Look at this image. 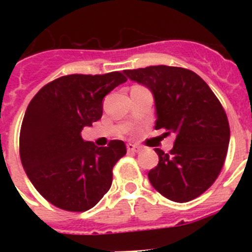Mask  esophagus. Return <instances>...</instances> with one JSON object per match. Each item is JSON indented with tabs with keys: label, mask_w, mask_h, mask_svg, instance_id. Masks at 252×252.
Segmentation results:
<instances>
[{
	"label": "esophagus",
	"mask_w": 252,
	"mask_h": 252,
	"mask_svg": "<svg viewBox=\"0 0 252 252\" xmlns=\"http://www.w3.org/2000/svg\"><path fill=\"white\" fill-rule=\"evenodd\" d=\"M126 148H127V151H130V153H139V151L141 150L139 146L133 145V144H127V145H126Z\"/></svg>",
	"instance_id": "obj_1"
}]
</instances>
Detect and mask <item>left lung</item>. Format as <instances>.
Masks as SVG:
<instances>
[{
	"instance_id": "left-lung-1",
	"label": "left lung",
	"mask_w": 252,
	"mask_h": 252,
	"mask_svg": "<svg viewBox=\"0 0 252 252\" xmlns=\"http://www.w3.org/2000/svg\"><path fill=\"white\" fill-rule=\"evenodd\" d=\"M124 73L153 93L155 128L175 133L170 153L155 149L159 162L149 171L151 186L178 203L199 197L215 183L226 159L230 126L222 104L188 69L154 65Z\"/></svg>"
}]
</instances>
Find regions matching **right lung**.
Listing matches in <instances>:
<instances>
[{
    "instance_id": "1",
    "label": "right lung",
    "mask_w": 252,
    "mask_h": 252,
    "mask_svg": "<svg viewBox=\"0 0 252 252\" xmlns=\"http://www.w3.org/2000/svg\"><path fill=\"white\" fill-rule=\"evenodd\" d=\"M120 72L70 74L43 87L26 108L20 131V158L26 175L46 201L84 212L112 184V169L126 154L121 140L106 148L82 139L84 127L102 117V101L125 83Z\"/></svg>"
}]
</instances>
